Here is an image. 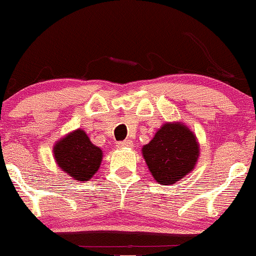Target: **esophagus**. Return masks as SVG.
Wrapping results in <instances>:
<instances>
[{"mask_svg": "<svg viewBox=\"0 0 256 256\" xmlns=\"http://www.w3.org/2000/svg\"><path fill=\"white\" fill-rule=\"evenodd\" d=\"M117 146H118V148H132V146H133V142H132L130 140H123V142H117Z\"/></svg>", "mask_w": 256, "mask_h": 256, "instance_id": "1", "label": "esophagus"}]
</instances>
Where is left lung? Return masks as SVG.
<instances>
[{
  "label": "left lung",
  "mask_w": 256,
  "mask_h": 256,
  "mask_svg": "<svg viewBox=\"0 0 256 256\" xmlns=\"http://www.w3.org/2000/svg\"><path fill=\"white\" fill-rule=\"evenodd\" d=\"M142 154L154 180L172 185L194 169L200 146L194 133L182 123H166L144 146Z\"/></svg>",
  "instance_id": "8db88e82"
}]
</instances>
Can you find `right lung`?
Wrapping results in <instances>:
<instances>
[{"label": "right lung", "instance_id": "1", "mask_svg": "<svg viewBox=\"0 0 256 256\" xmlns=\"http://www.w3.org/2000/svg\"><path fill=\"white\" fill-rule=\"evenodd\" d=\"M53 152L60 168L78 182H88L96 173L102 158V151L90 142L81 129L56 142Z\"/></svg>", "mask_w": 256, "mask_h": 256}]
</instances>
